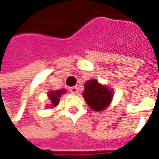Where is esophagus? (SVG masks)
<instances>
[{
  "label": "esophagus",
  "instance_id": "obj_1",
  "mask_svg": "<svg viewBox=\"0 0 159 159\" xmlns=\"http://www.w3.org/2000/svg\"><path fill=\"white\" fill-rule=\"evenodd\" d=\"M69 91H70L71 93H73V94H77V93H78V88L75 87V86L70 87V88H69Z\"/></svg>",
  "mask_w": 159,
  "mask_h": 159
}]
</instances>
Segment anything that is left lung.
Returning <instances> with one entry per match:
<instances>
[{
    "mask_svg": "<svg viewBox=\"0 0 159 159\" xmlns=\"http://www.w3.org/2000/svg\"><path fill=\"white\" fill-rule=\"evenodd\" d=\"M113 94L112 89L100 84L98 80L91 79L84 84L83 97L92 110L101 111L111 104Z\"/></svg>",
    "mask_w": 159,
    "mask_h": 159,
    "instance_id": "8db88e82",
    "label": "left lung"
}]
</instances>
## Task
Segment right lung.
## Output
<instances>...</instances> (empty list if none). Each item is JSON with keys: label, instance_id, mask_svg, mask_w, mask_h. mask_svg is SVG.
I'll return each mask as SVG.
<instances>
[{"label": "right lung", "instance_id": "add662e5", "mask_svg": "<svg viewBox=\"0 0 159 159\" xmlns=\"http://www.w3.org/2000/svg\"><path fill=\"white\" fill-rule=\"evenodd\" d=\"M66 93V90L64 88L59 89V90H55V91H49L48 93V99L50 101V104H48V106H47V107L50 108V109L57 107L58 105L61 95Z\"/></svg>", "mask_w": 159, "mask_h": 159}]
</instances>
